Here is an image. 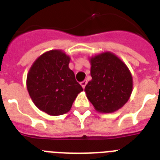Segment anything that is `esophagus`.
Returning a JSON list of instances; mask_svg holds the SVG:
<instances>
[{"instance_id":"1","label":"esophagus","mask_w":160,"mask_h":160,"mask_svg":"<svg viewBox=\"0 0 160 160\" xmlns=\"http://www.w3.org/2000/svg\"><path fill=\"white\" fill-rule=\"evenodd\" d=\"M86 84H87V80H84V81H82V82L80 83V85H81V86L83 87V89H85Z\"/></svg>"}]
</instances>
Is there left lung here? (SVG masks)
I'll list each match as a JSON object with an SVG mask.
<instances>
[{
  "label": "left lung",
  "mask_w": 160,
  "mask_h": 160,
  "mask_svg": "<svg viewBox=\"0 0 160 160\" xmlns=\"http://www.w3.org/2000/svg\"><path fill=\"white\" fill-rule=\"evenodd\" d=\"M92 80L85 88L88 100L95 110L113 113L124 106L133 90V78L129 68L109 51L90 58Z\"/></svg>",
  "instance_id": "1"
}]
</instances>
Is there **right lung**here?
I'll return each mask as SVG.
<instances>
[{
    "instance_id": "obj_1",
    "label": "right lung",
    "mask_w": 160,
    "mask_h": 160,
    "mask_svg": "<svg viewBox=\"0 0 160 160\" xmlns=\"http://www.w3.org/2000/svg\"><path fill=\"white\" fill-rule=\"evenodd\" d=\"M70 57L61 50H52L39 56L26 78L30 97L41 111L61 115L70 110L78 94L83 91L69 68Z\"/></svg>"
}]
</instances>
